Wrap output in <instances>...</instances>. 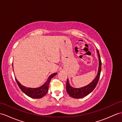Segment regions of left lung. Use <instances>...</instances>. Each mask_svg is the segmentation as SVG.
Here are the masks:
<instances>
[{
  "instance_id": "obj_1",
  "label": "left lung",
  "mask_w": 122,
  "mask_h": 122,
  "mask_svg": "<svg viewBox=\"0 0 122 122\" xmlns=\"http://www.w3.org/2000/svg\"><path fill=\"white\" fill-rule=\"evenodd\" d=\"M97 52L98 56V72L96 77L90 83H89L87 85L83 87L80 88H75L71 86L70 84L69 79H68V78L67 79L66 83V91L68 94L71 97L76 99L81 98L86 96L88 94H90L94 90L95 88L96 87L99 81L101 72V69H102V61H101L100 56L98 50H97Z\"/></svg>"
}]
</instances>
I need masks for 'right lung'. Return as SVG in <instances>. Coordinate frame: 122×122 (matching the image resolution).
Segmentation results:
<instances>
[{"label": "right lung", "instance_id": "1", "mask_svg": "<svg viewBox=\"0 0 122 122\" xmlns=\"http://www.w3.org/2000/svg\"><path fill=\"white\" fill-rule=\"evenodd\" d=\"M12 66L13 68V65L12 64ZM57 75V73H53L50 75L49 78H47L46 81L40 87L37 88H31V87H27L25 86L22 85L20 83L17 81L15 78V80L17 82V85H19L20 88L24 93L27 96L31 97L32 98L35 99H39L42 98L47 94V91L49 90V86L50 82L52 78H53L55 76Z\"/></svg>", "mask_w": 122, "mask_h": 122}]
</instances>
